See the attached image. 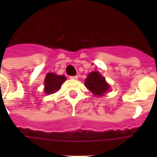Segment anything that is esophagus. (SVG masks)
<instances>
[{
	"instance_id": "1",
	"label": "esophagus",
	"mask_w": 157,
	"mask_h": 157,
	"mask_svg": "<svg viewBox=\"0 0 157 157\" xmlns=\"http://www.w3.org/2000/svg\"><path fill=\"white\" fill-rule=\"evenodd\" d=\"M70 78L72 79V80H77V79H78V76H70Z\"/></svg>"
}]
</instances>
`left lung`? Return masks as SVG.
Listing matches in <instances>:
<instances>
[{"label": "left lung", "mask_w": 157, "mask_h": 157, "mask_svg": "<svg viewBox=\"0 0 157 157\" xmlns=\"http://www.w3.org/2000/svg\"><path fill=\"white\" fill-rule=\"evenodd\" d=\"M85 86L94 95L103 96L109 90L110 86L98 71H92L85 80Z\"/></svg>", "instance_id": "obj_1"}]
</instances>
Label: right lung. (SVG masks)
I'll return each mask as SVG.
<instances>
[{
  "mask_svg": "<svg viewBox=\"0 0 157 157\" xmlns=\"http://www.w3.org/2000/svg\"><path fill=\"white\" fill-rule=\"evenodd\" d=\"M66 81V77L64 76H58L56 74L49 73L46 75L45 79V93L46 94H51L59 90L64 81Z\"/></svg>",
  "mask_w": 157,
  "mask_h": 157,
  "instance_id": "1",
  "label": "right lung"
}]
</instances>
